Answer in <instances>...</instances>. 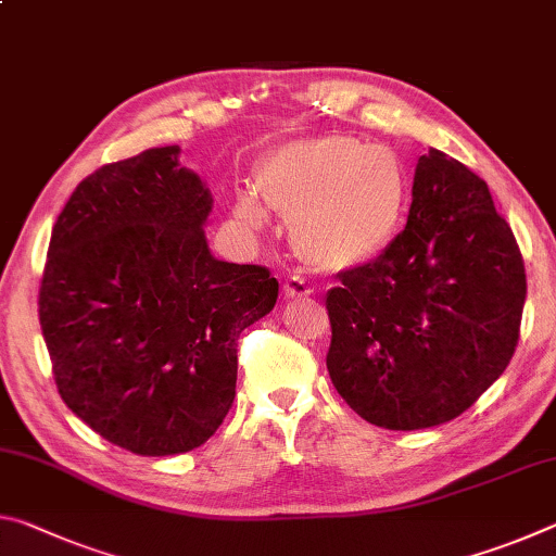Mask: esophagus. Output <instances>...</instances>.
Listing matches in <instances>:
<instances>
[{"label": "esophagus", "mask_w": 556, "mask_h": 556, "mask_svg": "<svg viewBox=\"0 0 556 556\" xmlns=\"http://www.w3.org/2000/svg\"><path fill=\"white\" fill-rule=\"evenodd\" d=\"M312 294H314V289L308 287L301 277H289L285 281V296L287 299H306V296H312Z\"/></svg>", "instance_id": "esophagus-1"}]
</instances>
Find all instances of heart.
I'll return each instance as SVG.
<instances>
[{"label":"heart","instance_id":"heart-1","mask_svg":"<svg viewBox=\"0 0 556 556\" xmlns=\"http://www.w3.org/2000/svg\"><path fill=\"white\" fill-rule=\"evenodd\" d=\"M255 184L269 208L289 218L291 248L318 271H353L397 242L412 203L409 174L388 147L345 135L294 139L262 159ZM232 215L244 230L265 228V208L240 188Z\"/></svg>","mask_w":556,"mask_h":556}]
</instances>
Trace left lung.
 I'll return each instance as SVG.
<instances>
[{"instance_id": "obj_1", "label": "left lung", "mask_w": 556, "mask_h": 556, "mask_svg": "<svg viewBox=\"0 0 556 556\" xmlns=\"http://www.w3.org/2000/svg\"><path fill=\"white\" fill-rule=\"evenodd\" d=\"M525 294L520 248L488 184L429 149L397 242L326 294L333 388L382 429L456 419L510 363Z\"/></svg>"}]
</instances>
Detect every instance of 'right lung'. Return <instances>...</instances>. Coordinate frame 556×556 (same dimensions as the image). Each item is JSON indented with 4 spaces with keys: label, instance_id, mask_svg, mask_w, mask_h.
I'll return each instance as SVG.
<instances>
[{
    "label": "right lung",
    "instance_id": "right-lung-1",
    "mask_svg": "<svg viewBox=\"0 0 556 556\" xmlns=\"http://www.w3.org/2000/svg\"><path fill=\"white\" fill-rule=\"evenodd\" d=\"M156 147L98 168L53 225L39 321L68 409L139 456L186 454L223 425L238 338L277 304L265 267L213 257V195Z\"/></svg>",
    "mask_w": 556,
    "mask_h": 556
}]
</instances>
